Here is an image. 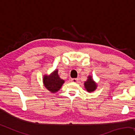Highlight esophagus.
Masks as SVG:
<instances>
[{
	"label": "esophagus",
	"mask_w": 135,
	"mask_h": 135,
	"mask_svg": "<svg viewBox=\"0 0 135 135\" xmlns=\"http://www.w3.org/2000/svg\"><path fill=\"white\" fill-rule=\"evenodd\" d=\"M78 80V79H77V78H72V79H71V81H72V82H73V83H76Z\"/></svg>",
	"instance_id": "esophagus-1"
}]
</instances>
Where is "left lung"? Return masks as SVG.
I'll return each mask as SVG.
<instances>
[{
	"label": "left lung",
	"instance_id": "obj_1",
	"mask_svg": "<svg viewBox=\"0 0 135 135\" xmlns=\"http://www.w3.org/2000/svg\"><path fill=\"white\" fill-rule=\"evenodd\" d=\"M84 86L85 88L86 89L87 91H88L89 92H93L97 88V85L94 83V81H93L91 76H88L87 80L84 83Z\"/></svg>",
	"mask_w": 135,
	"mask_h": 135
}]
</instances>
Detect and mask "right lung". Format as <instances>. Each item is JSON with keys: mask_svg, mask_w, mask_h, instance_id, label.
<instances>
[{"mask_svg": "<svg viewBox=\"0 0 135 135\" xmlns=\"http://www.w3.org/2000/svg\"><path fill=\"white\" fill-rule=\"evenodd\" d=\"M43 83L48 90L54 93L59 90L64 83V81L60 78L57 70H56L51 75L45 76L43 78Z\"/></svg>", "mask_w": 135, "mask_h": 135, "instance_id": "right-lung-1", "label": "right lung"}]
</instances>
